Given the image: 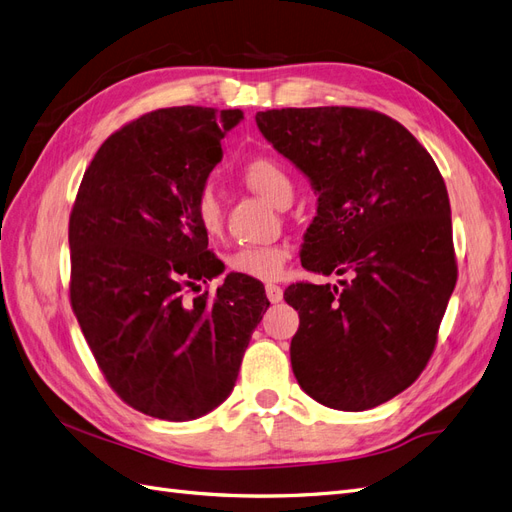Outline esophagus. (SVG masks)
<instances>
[{
	"instance_id": "obj_1",
	"label": "esophagus",
	"mask_w": 512,
	"mask_h": 512,
	"mask_svg": "<svg viewBox=\"0 0 512 512\" xmlns=\"http://www.w3.org/2000/svg\"><path fill=\"white\" fill-rule=\"evenodd\" d=\"M265 292H267V299L271 303H280L284 299V290H282V286H277V284H267Z\"/></svg>"
}]
</instances>
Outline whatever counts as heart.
<instances>
[{"label":"heart","mask_w":512,"mask_h":512,"mask_svg":"<svg viewBox=\"0 0 512 512\" xmlns=\"http://www.w3.org/2000/svg\"><path fill=\"white\" fill-rule=\"evenodd\" d=\"M243 181L271 205L282 207L292 198V179L288 170L273 158L258 156L243 166ZM194 218L209 237L222 232V203L213 188H203L194 198ZM290 258V247L284 243L243 245L228 256V269L252 280H277Z\"/></svg>","instance_id":"b5f03b06"}]
</instances>
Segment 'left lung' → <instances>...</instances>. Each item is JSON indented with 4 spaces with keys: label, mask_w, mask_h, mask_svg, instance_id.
I'll return each mask as SVG.
<instances>
[{
    "label": "left lung",
    "mask_w": 512,
    "mask_h": 512,
    "mask_svg": "<svg viewBox=\"0 0 512 512\" xmlns=\"http://www.w3.org/2000/svg\"><path fill=\"white\" fill-rule=\"evenodd\" d=\"M256 123L318 194L301 265L344 277L284 292L299 312L294 378L327 408H376L421 376L455 290L444 179L401 123L367 108H280Z\"/></svg>",
    "instance_id": "1"
}]
</instances>
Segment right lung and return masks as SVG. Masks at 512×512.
<instances>
[{"mask_svg":"<svg viewBox=\"0 0 512 512\" xmlns=\"http://www.w3.org/2000/svg\"><path fill=\"white\" fill-rule=\"evenodd\" d=\"M239 108L173 106L102 143L70 213V303L111 389L134 410L192 421L218 408L269 299L207 250L194 198L222 160Z\"/></svg>","mask_w":512,"mask_h":512,"instance_id":"add662e5","label":"right lung"}]
</instances>
